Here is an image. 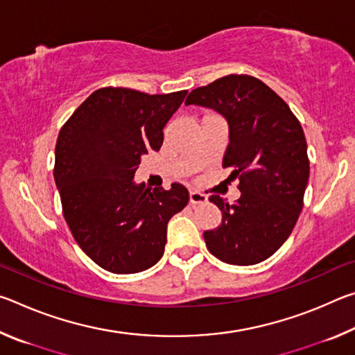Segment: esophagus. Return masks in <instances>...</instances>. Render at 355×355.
Returning a JSON list of instances; mask_svg holds the SVG:
<instances>
[{
  "label": "esophagus",
  "instance_id": "1",
  "mask_svg": "<svg viewBox=\"0 0 355 355\" xmlns=\"http://www.w3.org/2000/svg\"><path fill=\"white\" fill-rule=\"evenodd\" d=\"M207 200H208V197L205 194H202V192H197V191L189 192L191 205H200V203H207Z\"/></svg>",
  "mask_w": 355,
  "mask_h": 355
}]
</instances>
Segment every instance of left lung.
Masks as SVG:
<instances>
[{
  "label": "left lung",
  "mask_w": 355,
  "mask_h": 355,
  "mask_svg": "<svg viewBox=\"0 0 355 355\" xmlns=\"http://www.w3.org/2000/svg\"><path fill=\"white\" fill-rule=\"evenodd\" d=\"M184 105L218 111L228 123L222 166L232 167L241 197L230 205L211 196L222 222L203 233L220 261L257 264L280 249L304 207L310 161L299 120L284 100L258 78L227 75L192 91Z\"/></svg>",
  "instance_id": "obj_1"
}]
</instances>
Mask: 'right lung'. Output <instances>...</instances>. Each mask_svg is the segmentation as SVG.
Here are the masks:
<instances>
[{"label":"right lung","mask_w":355,"mask_h":355,"mask_svg":"<svg viewBox=\"0 0 355 355\" xmlns=\"http://www.w3.org/2000/svg\"><path fill=\"white\" fill-rule=\"evenodd\" d=\"M186 94L98 89L59 131L55 182L64 218L84 254L106 271L135 274L158 263L167 222L188 205L183 184L166 191L133 180L142 156L163 146Z\"/></svg>","instance_id":"1"}]
</instances>
